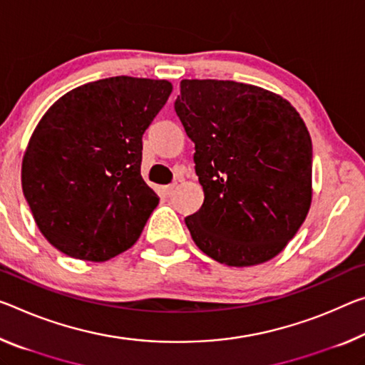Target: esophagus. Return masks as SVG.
I'll use <instances>...</instances> for the list:
<instances>
[{
    "label": "esophagus",
    "instance_id": "1",
    "mask_svg": "<svg viewBox=\"0 0 365 365\" xmlns=\"http://www.w3.org/2000/svg\"><path fill=\"white\" fill-rule=\"evenodd\" d=\"M175 188H177V185L172 183V185H167V187L162 188V192H164L167 196H170L173 192H175Z\"/></svg>",
    "mask_w": 365,
    "mask_h": 365
}]
</instances>
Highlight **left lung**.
<instances>
[{
	"mask_svg": "<svg viewBox=\"0 0 365 365\" xmlns=\"http://www.w3.org/2000/svg\"><path fill=\"white\" fill-rule=\"evenodd\" d=\"M175 112L205 192L185 217L195 244L227 266L274 258L312 203V140L297 110L258 86L183 79Z\"/></svg>",
	"mask_w": 365,
	"mask_h": 365,
	"instance_id": "left-lung-1",
	"label": "left lung"
}]
</instances>
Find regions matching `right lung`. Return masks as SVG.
<instances>
[{
    "mask_svg": "<svg viewBox=\"0 0 365 365\" xmlns=\"http://www.w3.org/2000/svg\"><path fill=\"white\" fill-rule=\"evenodd\" d=\"M170 92L165 79H99L66 92L38 121L22 192L56 250L99 263L136 244L159 205L141 177L143 135Z\"/></svg>",
    "mask_w": 365,
    "mask_h": 365,
    "instance_id": "obj_1",
    "label": "right lung"
}]
</instances>
